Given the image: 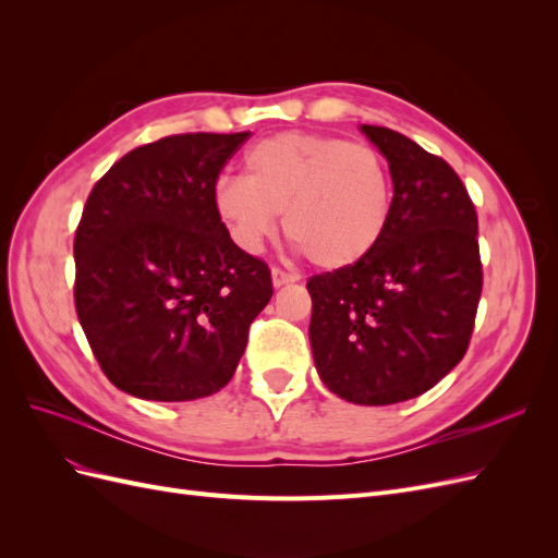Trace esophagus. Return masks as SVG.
Returning a JSON list of instances; mask_svg holds the SVG:
<instances>
[{
  "mask_svg": "<svg viewBox=\"0 0 558 558\" xmlns=\"http://www.w3.org/2000/svg\"><path fill=\"white\" fill-rule=\"evenodd\" d=\"M300 279V275H295V272H286V269H279V267H275L272 269V283L277 286H286V283H295Z\"/></svg>",
  "mask_w": 558,
  "mask_h": 558,
  "instance_id": "obj_1",
  "label": "esophagus"
}]
</instances>
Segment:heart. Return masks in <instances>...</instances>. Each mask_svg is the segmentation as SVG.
Wrapping results in <instances>:
<instances>
[{"label":"heart","instance_id":"heart-1","mask_svg":"<svg viewBox=\"0 0 558 558\" xmlns=\"http://www.w3.org/2000/svg\"><path fill=\"white\" fill-rule=\"evenodd\" d=\"M244 179L216 183L214 209L232 240L258 251L277 232L320 269H344L377 248L391 221L393 179L375 148L310 132L253 146Z\"/></svg>","mask_w":558,"mask_h":558}]
</instances>
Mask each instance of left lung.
I'll return each mask as SVG.
<instances>
[{"label": "left lung", "instance_id": "1", "mask_svg": "<svg viewBox=\"0 0 558 558\" xmlns=\"http://www.w3.org/2000/svg\"><path fill=\"white\" fill-rule=\"evenodd\" d=\"M361 130L388 160L391 221L365 260L307 281L310 342L332 393L393 404L465 356L482 295L477 211L442 158L396 130Z\"/></svg>", "mask_w": 558, "mask_h": 558}]
</instances>
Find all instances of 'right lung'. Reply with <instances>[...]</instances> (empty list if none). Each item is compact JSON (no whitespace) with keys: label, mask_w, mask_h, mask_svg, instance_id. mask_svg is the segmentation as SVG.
I'll list each match as a JSON object with an SVG mask.
<instances>
[{"label":"right lung","mask_w":558,"mask_h":558,"mask_svg":"<svg viewBox=\"0 0 558 558\" xmlns=\"http://www.w3.org/2000/svg\"><path fill=\"white\" fill-rule=\"evenodd\" d=\"M251 132L172 134L130 150L95 183L74 238V302L109 381L158 402L232 379L272 298L260 258L214 209L223 165Z\"/></svg>","instance_id":"add662e5"}]
</instances>
